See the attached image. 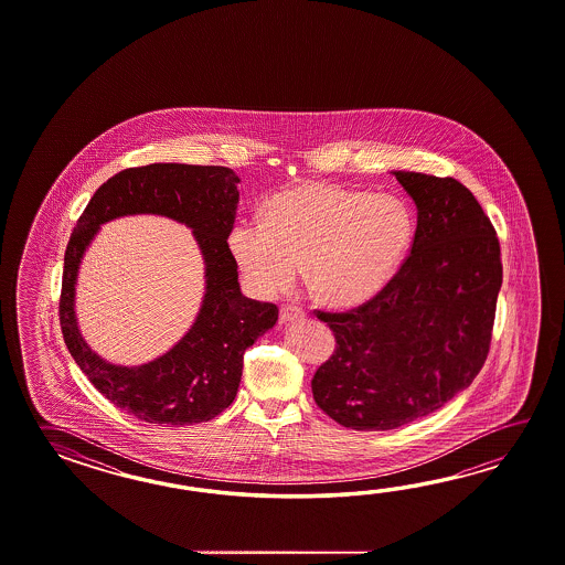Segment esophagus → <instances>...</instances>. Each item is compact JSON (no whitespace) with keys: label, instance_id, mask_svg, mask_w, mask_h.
Masks as SVG:
<instances>
[{"label":"esophagus","instance_id":"obj_1","mask_svg":"<svg viewBox=\"0 0 565 565\" xmlns=\"http://www.w3.org/2000/svg\"><path fill=\"white\" fill-rule=\"evenodd\" d=\"M299 319H305L302 307H297V305H282L280 307V321L282 323H292V321H299Z\"/></svg>","mask_w":565,"mask_h":565}]
</instances>
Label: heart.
<instances>
[{"instance_id":"b5f03b06","label":"heart","mask_w":565,"mask_h":565,"mask_svg":"<svg viewBox=\"0 0 565 565\" xmlns=\"http://www.w3.org/2000/svg\"><path fill=\"white\" fill-rule=\"evenodd\" d=\"M416 234L409 205L390 193L309 181L275 193L265 217H244L228 234L244 277L265 297L299 280L331 307H358L396 277Z\"/></svg>"}]
</instances>
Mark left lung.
Instances as JSON below:
<instances>
[{
  "label": "left lung",
  "instance_id": "1",
  "mask_svg": "<svg viewBox=\"0 0 565 565\" xmlns=\"http://www.w3.org/2000/svg\"><path fill=\"white\" fill-rule=\"evenodd\" d=\"M418 207L409 254L384 290L351 311H317L337 348L312 397L353 430H394L472 384L491 348L501 246L477 198L455 178L396 171Z\"/></svg>",
  "mask_w": 565,
  "mask_h": 565
}]
</instances>
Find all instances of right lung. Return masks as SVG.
Segmentation results:
<instances>
[{
	"instance_id": "1",
	"label": "right lung",
	"mask_w": 565,
	"mask_h": 565,
	"mask_svg": "<svg viewBox=\"0 0 565 565\" xmlns=\"http://www.w3.org/2000/svg\"><path fill=\"white\" fill-rule=\"evenodd\" d=\"M238 175L220 166L153 163L105 181L74 226L62 273V335L88 382L139 420L185 426L216 418L234 402L244 351L277 323L273 302L242 297L228 234L238 205ZM161 213L188 223L203 248L206 295L193 329L166 356L139 369L100 361L77 333L73 285L95 230L113 216Z\"/></svg>"
}]
</instances>
